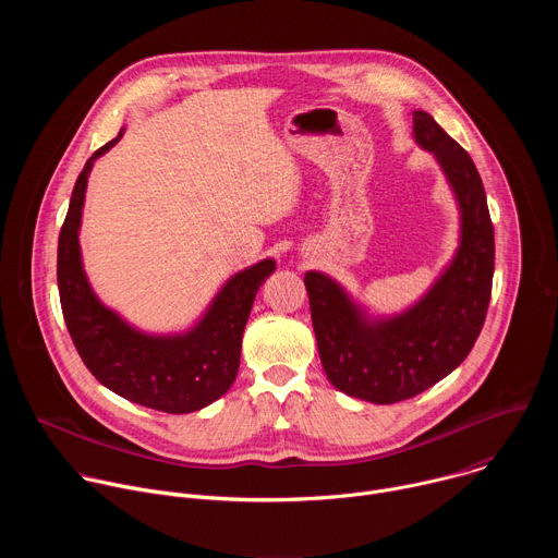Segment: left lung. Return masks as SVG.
I'll list each match as a JSON object with an SVG mask.
<instances>
[{
    "instance_id": "8db88e82",
    "label": "left lung",
    "mask_w": 558,
    "mask_h": 558,
    "mask_svg": "<svg viewBox=\"0 0 558 558\" xmlns=\"http://www.w3.org/2000/svg\"><path fill=\"white\" fill-rule=\"evenodd\" d=\"M413 136L435 156L459 207V247L441 276L388 317L371 315L320 271L304 276L329 381L373 404L411 400L450 375L480 338L493 291L495 229L480 172L428 112H413Z\"/></svg>"
}]
</instances>
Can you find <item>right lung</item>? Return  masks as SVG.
Here are the masks:
<instances>
[{
    "mask_svg": "<svg viewBox=\"0 0 558 558\" xmlns=\"http://www.w3.org/2000/svg\"><path fill=\"white\" fill-rule=\"evenodd\" d=\"M99 147L78 174L59 233L57 284L70 338L90 373L125 400L163 413H194L222 397L241 366L243 331L260 284L276 271L267 258L231 276L209 302L201 320L183 331L156 336L132 327L93 291L82 263L78 227L88 177L99 156L119 143Z\"/></svg>",
    "mask_w": 558,
    "mask_h": 558,
    "instance_id": "obj_1",
    "label": "right lung"
}]
</instances>
